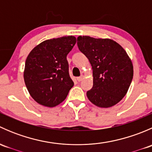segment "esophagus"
<instances>
[{"instance_id": "obj_1", "label": "esophagus", "mask_w": 152, "mask_h": 152, "mask_svg": "<svg viewBox=\"0 0 152 152\" xmlns=\"http://www.w3.org/2000/svg\"><path fill=\"white\" fill-rule=\"evenodd\" d=\"M83 78H84V76H82V75L81 76H79V77H77L78 82H81V81H82V79H83Z\"/></svg>"}]
</instances>
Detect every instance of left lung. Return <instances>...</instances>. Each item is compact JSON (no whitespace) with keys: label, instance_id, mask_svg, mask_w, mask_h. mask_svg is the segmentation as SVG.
<instances>
[{"label":"left lung","instance_id":"obj_1","mask_svg":"<svg viewBox=\"0 0 152 152\" xmlns=\"http://www.w3.org/2000/svg\"><path fill=\"white\" fill-rule=\"evenodd\" d=\"M79 50L89 59L93 69V85L87 92L96 106L108 108L125 96L133 78V65L126 50L110 39L79 36Z\"/></svg>","mask_w":152,"mask_h":152}]
</instances>
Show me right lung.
I'll return each mask as SVG.
<instances>
[{
	"label": "right lung",
	"mask_w": 152,
	"mask_h": 152,
	"mask_svg": "<svg viewBox=\"0 0 152 152\" xmlns=\"http://www.w3.org/2000/svg\"><path fill=\"white\" fill-rule=\"evenodd\" d=\"M76 42L73 36L47 39L32 49L26 60L24 82L34 100L53 107L66 99L73 82L67 55Z\"/></svg>",
	"instance_id": "add662e5"
}]
</instances>
